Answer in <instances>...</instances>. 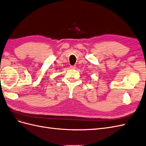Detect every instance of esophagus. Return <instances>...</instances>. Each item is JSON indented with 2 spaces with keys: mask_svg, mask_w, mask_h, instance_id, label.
<instances>
[{
  "mask_svg": "<svg viewBox=\"0 0 146 146\" xmlns=\"http://www.w3.org/2000/svg\"><path fill=\"white\" fill-rule=\"evenodd\" d=\"M70 68L71 69H73V70H75L76 68V66H70Z\"/></svg>",
  "mask_w": 146,
  "mask_h": 146,
  "instance_id": "1",
  "label": "esophagus"
}]
</instances>
